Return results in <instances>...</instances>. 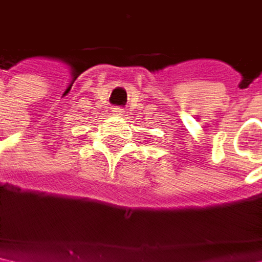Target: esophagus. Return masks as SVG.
<instances>
[{
    "instance_id": "34e87169",
    "label": "esophagus",
    "mask_w": 262,
    "mask_h": 262,
    "mask_svg": "<svg viewBox=\"0 0 262 262\" xmlns=\"http://www.w3.org/2000/svg\"><path fill=\"white\" fill-rule=\"evenodd\" d=\"M125 111H124V108H121V106H115V108H112V114L114 115H122Z\"/></svg>"
}]
</instances>
